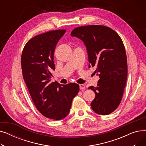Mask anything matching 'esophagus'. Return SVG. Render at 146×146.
<instances>
[{
	"label": "esophagus",
	"instance_id": "1",
	"mask_svg": "<svg viewBox=\"0 0 146 146\" xmlns=\"http://www.w3.org/2000/svg\"><path fill=\"white\" fill-rule=\"evenodd\" d=\"M79 88L80 90H84L85 89V85H83V84H80V85H79Z\"/></svg>",
	"mask_w": 146,
	"mask_h": 146
}]
</instances>
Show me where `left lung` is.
<instances>
[{
  "label": "left lung",
  "mask_w": 146,
  "mask_h": 146,
  "mask_svg": "<svg viewBox=\"0 0 146 146\" xmlns=\"http://www.w3.org/2000/svg\"><path fill=\"white\" fill-rule=\"evenodd\" d=\"M72 36L83 42L90 66L96 67L99 79L96 87L88 88L95 94L91 102L92 110L106 115L115 110L123 95L127 79V60L124 45L119 35L103 25H87L74 28Z\"/></svg>",
  "instance_id": "1"
}]
</instances>
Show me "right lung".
<instances>
[{
    "instance_id": "obj_1",
    "label": "right lung",
    "mask_w": 146,
    "mask_h": 146,
    "mask_svg": "<svg viewBox=\"0 0 146 146\" xmlns=\"http://www.w3.org/2000/svg\"><path fill=\"white\" fill-rule=\"evenodd\" d=\"M65 29L51 31L29 40L21 56L22 75L36 109L45 117L60 120L71 108L73 99L79 92L75 83L60 85L51 82L54 70V52Z\"/></svg>"
}]
</instances>
